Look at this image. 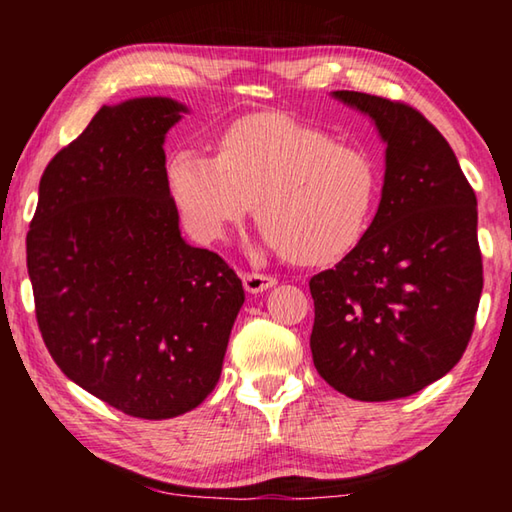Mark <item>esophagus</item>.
<instances>
[{"label":"esophagus","mask_w":512,"mask_h":512,"mask_svg":"<svg viewBox=\"0 0 512 512\" xmlns=\"http://www.w3.org/2000/svg\"><path fill=\"white\" fill-rule=\"evenodd\" d=\"M241 280H244V289L248 293H262L266 289H273L277 284L275 277L264 275V273H244Z\"/></svg>","instance_id":"34e87169"}]
</instances>
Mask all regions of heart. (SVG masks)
<instances>
[{
    "label": "heart",
    "instance_id": "b5f03b06",
    "mask_svg": "<svg viewBox=\"0 0 512 512\" xmlns=\"http://www.w3.org/2000/svg\"><path fill=\"white\" fill-rule=\"evenodd\" d=\"M167 189L198 241H219L255 210L264 241L300 264H327L359 244L372 221L379 171L366 151L284 112L225 128L216 155L180 149Z\"/></svg>",
    "mask_w": 512,
    "mask_h": 512
}]
</instances>
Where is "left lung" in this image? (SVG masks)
<instances>
[{"label":"left lung","mask_w":512,"mask_h":512,"mask_svg":"<svg viewBox=\"0 0 512 512\" xmlns=\"http://www.w3.org/2000/svg\"><path fill=\"white\" fill-rule=\"evenodd\" d=\"M332 97L372 119L386 171L366 235L311 277V357L352 400H400L445 377L472 336L483 289L476 196L418 110L350 90Z\"/></svg>","instance_id":"obj_1"}]
</instances>
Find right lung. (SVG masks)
Returning <instances> with one entry per match:
<instances>
[{
    "mask_svg": "<svg viewBox=\"0 0 512 512\" xmlns=\"http://www.w3.org/2000/svg\"><path fill=\"white\" fill-rule=\"evenodd\" d=\"M187 110L167 97L103 106L40 178L27 268L58 368L117 411L167 420L221 377L244 287L180 235L164 137Z\"/></svg>",
    "mask_w": 512,
    "mask_h": 512,
    "instance_id": "right-lung-1",
    "label": "right lung"
}]
</instances>
